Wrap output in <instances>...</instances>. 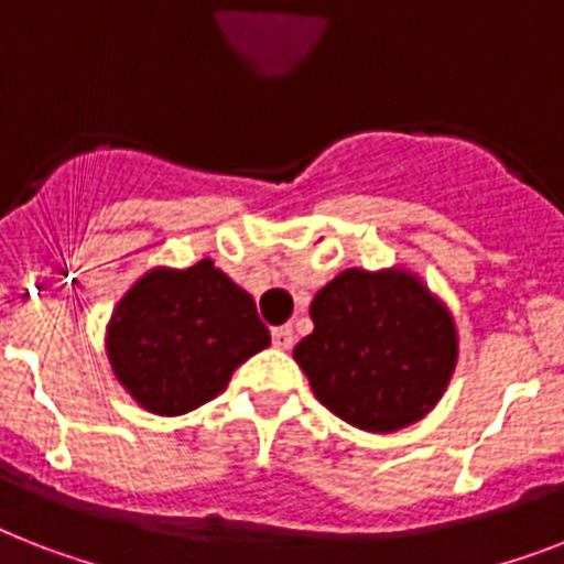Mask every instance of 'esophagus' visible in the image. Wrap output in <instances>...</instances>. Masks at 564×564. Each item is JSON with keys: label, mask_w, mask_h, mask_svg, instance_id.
<instances>
[{"label": "esophagus", "mask_w": 564, "mask_h": 564, "mask_svg": "<svg viewBox=\"0 0 564 564\" xmlns=\"http://www.w3.org/2000/svg\"><path fill=\"white\" fill-rule=\"evenodd\" d=\"M292 341H295V333H292L290 324H283V327L272 329V345L281 347V350H290Z\"/></svg>", "instance_id": "34e87169"}]
</instances>
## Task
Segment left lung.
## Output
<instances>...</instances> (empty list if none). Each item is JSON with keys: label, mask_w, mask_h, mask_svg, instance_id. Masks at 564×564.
<instances>
[{"label": "left lung", "mask_w": 564, "mask_h": 564, "mask_svg": "<svg viewBox=\"0 0 564 564\" xmlns=\"http://www.w3.org/2000/svg\"><path fill=\"white\" fill-rule=\"evenodd\" d=\"M310 318L292 356L318 402L361 432L423 420L455 373V318L409 269H345L315 292Z\"/></svg>", "instance_id": "left-lung-1"}]
</instances>
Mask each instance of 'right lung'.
I'll list each match as a JSON object with an SVG mask.
<instances>
[{"mask_svg": "<svg viewBox=\"0 0 564 564\" xmlns=\"http://www.w3.org/2000/svg\"><path fill=\"white\" fill-rule=\"evenodd\" d=\"M269 341L249 292L208 258L141 274L107 324L112 373L141 409L162 416L214 400Z\"/></svg>", "mask_w": 564, "mask_h": 564, "instance_id": "add662e5", "label": "right lung"}]
</instances>
